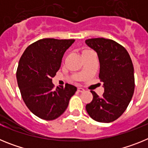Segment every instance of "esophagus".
Masks as SVG:
<instances>
[{
    "mask_svg": "<svg viewBox=\"0 0 148 148\" xmlns=\"http://www.w3.org/2000/svg\"><path fill=\"white\" fill-rule=\"evenodd\" d=\"M84 91V89L82 88V87H78V92H82Z\"/></svg>",
    "mask_w": 148,
    "mask_h": 148,
    "instance_id": "34e87169",
    "label": "esophagus"
}]
</instances>
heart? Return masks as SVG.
<instances>
[{
  "label": "heart",
  "instance_id": "b5f03b06",
  "mask_svg": "<svg viewBox=\"0 0 148 148\" xmlns=\"http://www.w3.org/2000/svg\"><path fill=\"white\" fill-rule=\"evenodd\" d=\"M88 51H90V50H84L83 52V54H84V53H87V52H88Z\"/></svg>",
  "mask_w": 148,
  "mask_h": 148
}]
</instances>
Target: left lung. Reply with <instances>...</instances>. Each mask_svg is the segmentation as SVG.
Instances as JSON below:
<instances>
[{
  "instance_id": "obj_1",
  "label": "left lung",
  "mask_w": 148,
  "mask_h": 148,
  "mask_svg": "<svg viewBox=\"0 0 148 148\" xmlns=\"http://www.w3.org/2000/svg\"><path fill=\"white\" fill-rule=\"evenodd\" d=\"M85 43L97 53L100 63L99 78L104 92L86 105L89 116L99 122L109 123L123 114L133 97L135 80L130 55L124 47L111 39H87Z\"/></svg>"
}]
</instances>
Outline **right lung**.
Instances as JSON below:
<instances>
[{"label": "right lung", "mask_w": 148, "mask_h": 148, "mask_svg": "<svg viewBox=\"0 0 148 148\" xmlns=\"http://www.w3.org/2000/svg\"><path fill=\"white\" fill-rule=\"evenodd\" d=\"M74 39L44 38L30 44L21 57L16 77L22 99L35 116L50 121L67 108L75 86L66 84L54 89L52 78L61 64L64 54Z\"/></svg>", "instance_id": "1"}]
</instances>
